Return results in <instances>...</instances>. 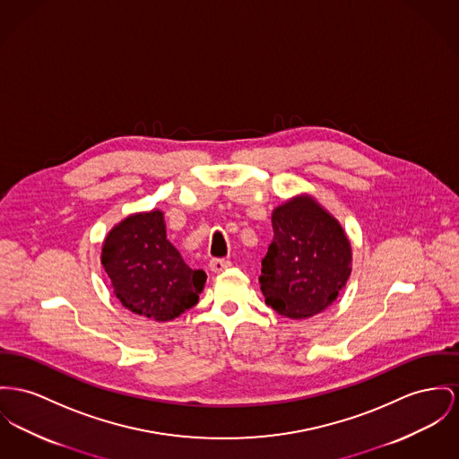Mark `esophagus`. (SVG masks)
Masks as SVG:
<instances>
[{
  "label": "esophagus",
  "instance_id": "34e87169",
  "mask_svg": "<svg viewBox=\"0 0 459 459\" xmlns=\"http://www.w3.org/2000/svg\"><path fill=\"white\" fill-rule=\"evenodd\" d=\"M209 266H211V270H212L214 273H221V272H224V270H228V268L231 266V261L222 259V257H214Z\"/></svg>",
  "mask_w": 459,
  "mask_h": 459
}]
</instances>
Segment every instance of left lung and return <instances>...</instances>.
<instances>
[{
  "label": "left lung",
  "mask_w": 459,
  "mask_h": 459,
  "mask_svg": "<svg viewBox=\"0 0 459 459\" xmlns=\"http://www.w3.org/2000/svg\"><path fill=\"white\" fill-rule=\"evenodd\" d=\"M272 224L273 242L259 276L264 303L289 318L324 311L351 273V247L342 228L307 196L276 207Z\"/></svg>",
  "instance_id": "8db88e82"
}]
</instances>
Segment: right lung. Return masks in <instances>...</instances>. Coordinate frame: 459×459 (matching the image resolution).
Masks as SVG:
<instances>
[{
	"label": "right lung",
	"instance_id": "add662e5",
	"mask_svg": "<svg viewBox=\"0 0 459 459\" xmlns=\"http://www.w3.org/2000/svg\"><path fill=\"white\" fill-rule=\"evenodd\" d=\"M100 259L120 303L156 322L172 320L196 305L207 280L167 240L160 211L130 215L115 226Z\"/></svg>",
	"mask_w": 459,
	"mask_h": 459
}]
</instances>
